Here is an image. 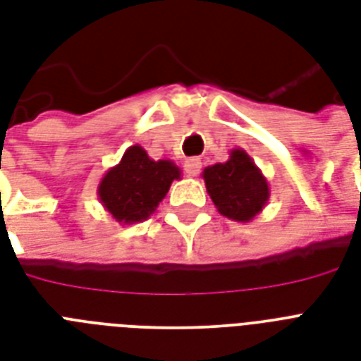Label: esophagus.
Listing matches in <instances>:
<instances>
[{"label":"esophagus","mask_w":361,"mask_h":361,"mask_svg":"<svg viewBox=\"0 0 361 361\" xmlns=\"http://www.w3.org/2000/svg\"><path fill=\"white\" fill-rule=\"evenodd\" d=\"M200 169H202V161L197 157L187 159L185 163H183V170H185L187 176H197L200 172Z\"/></svg>","instance_id":"esophagus-1"}]
</instances>
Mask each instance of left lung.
I'll list each match as a JSON object with an SVG mask.
<instances>
[{"instance_id":"8db88e82","label":"left lung","mask_w":361,"mask_h":361,"mask_svg":"<svg viewBox=\"0 0 361 361\" xmlns=\"http://www.w3.org/2000/svg\"><path fill=\"white\" fill-rule=\"evenodd\" d=\"M202 178L217 212L232 221L249 223L268 204V180L241 147L232 149L226 163L206 166Z\"/></svg>"}]
</instances>
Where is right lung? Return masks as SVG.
Returning a JSON list of instances; mask_svg holds the SVG:
<instances>
[{
  "label": "right lung",
  "mask_w": 361,
  "mask_h": 361,
  "mask_svg": "<svg viewBox=\"0 0 361 361\" xmlns=\"http://www.w3.org/2000/svg\"><path fill=\"white\" fill-rule=\"evenodd\" d=\"M174 180H181V170L172 161H153L144 147L135 144L103 176L97 195L112 219L120 225H135L157 209Z\"/></svg>",
  "instance_id": "obj_1"
}]
</instances>
